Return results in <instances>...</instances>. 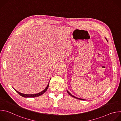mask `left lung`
<instances>
[{
	"label": "left lung",
	"instance_id": "left-lung-1",
	"mask_svg": "<svg viewBox=\"0 0 121 121\" xmlns=\"http://www.w3.org/2000/svg\"><path fill=\"white\" fill-rule=\"evenodd\" d=\"M107 40V39H106ZM107 42H108V41H107ZM67 93L69 94L71 96H72V97H74V98H76V99H80V100H86V99H80V98H77V97H75V96H74L73 95H72L70 92H69V91H67Z\"/></svg>",
	"mask_w": 121,
	"mask_h": 121
}]
</instances>
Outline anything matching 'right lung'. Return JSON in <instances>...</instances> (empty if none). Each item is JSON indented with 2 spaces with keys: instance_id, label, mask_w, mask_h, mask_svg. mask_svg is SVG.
Returning a JSON list of instances; mask_svg holds the SVG:
<instances>
[{
  "instance_id": "right-lung-1",
  "label": "right lung",
  "mask_w": 121,
  "mask_h": 121,
  "mask_svg": "<svg viewBox=\"0 0 121 121\" xmlns=\"http://www.w3.org/2000/svg\"><path fill=\"white\" fill-rule=\"evenodd\" d=\"M49 82H50V81H49ZM49 84V82L48 85L47 86V87H46V88H45L43 91H41V92H39V93H38L35 94H23V93H20V92H19V91H16V90H15V89H14V90H15V91H16L17 93H18V94H20V95L21 96H22V97H25V98H30V97H31V98H34V97H39V96H41V95L43 94L44 92H45L47 90L48 88Z\"/></svg>"
}]
</instances>
